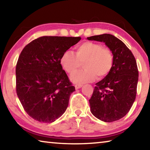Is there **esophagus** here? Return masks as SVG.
Segmentation results:
<instances>
[{
  "label": "esophagus",
  "mask_w": 150,
  "mask_h": 150,
  "mask_svg": "<svg viewBox=\"0 0 150 150\" xmlns=\"http://www.w3.org/2000/svg\"><path fill=\"white\" fill-rule=\"evenodd\" d=\"M82 85H80V84H77L75 85V89H79V88H80L82 87Z\"/></svg>",
  "instance_id": "obj_1"
}]
</instances>
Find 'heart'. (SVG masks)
<instances>
[{
    "mask_svg": "<svg viewBox=\"0 0 150 150\" xmlns=\"http://www.w3.org/2000/svg\"><path fill=\"white\" fill-rule=\"evenodd\" d=\"M114 56L111 50L103 45L92 42H84L75 47V55L67 50L62 54L60 63L66 72L71 75L83 64L84 69L71 76L72 82L78 84L92 82L106 77L112 68Z\"/></svg>",
    "mask_w": 150,
    "mask_h": 150,
    "instance_id": "obj_1",
    "label": "heart"
}]
</instances>
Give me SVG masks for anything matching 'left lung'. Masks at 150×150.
Here are the masks:
<instances>
[{"label": "left lung", "instance_id": "obj_1", "mask_svg": "<svg viewBox=\"0 0 150 150\" xmlns=\"http://www.w3.org/2000/svg\"><path fill=\"white\" fill-rule=\"evenodd\" d=\"M87 40L104 42L114 56L110 72L95 84L89 99L91 112L106 122L118 120L128 112L136 99L138 81L136 59L128 47L115 35L104 34Z\"/></svg>", "mask_w": 150, "mask_h": 150}]
</instances>
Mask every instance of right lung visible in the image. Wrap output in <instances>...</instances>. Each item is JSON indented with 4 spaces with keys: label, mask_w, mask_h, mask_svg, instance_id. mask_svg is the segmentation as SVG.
Segmentation results:
<instances>
[{
    "label": "right lung",
    "mask_w": 150,
    "mask_h": 150,
    "mask_svg": "<svg viewBox=\"0 0 150 150\" xmlns=\"http://www.w3.org/2000/svg\"><path fill=\"white\" fill-rule=\"evenodd\" d=\"M81 39L42 36L22 50L16 67V93L24 110L34 120L52 123L65 112L75 88L60 58Z\"/></svg>",
    "instance_id": "add662e5"
}]
</instances>
